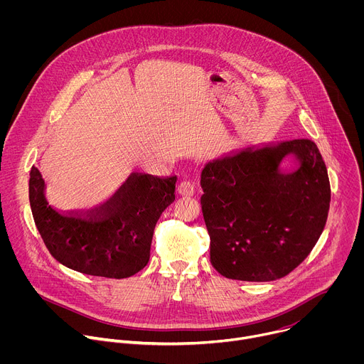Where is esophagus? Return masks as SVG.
I'll use <instances>...</instances> for the list:
<instances>
[{"label":"esophagus","instance_id":"obj_1","mask_svg":"<svg viewBox=\"0 0 364 364\" xmlns=\"http://www.w3.org/2000/svg\"><path fill=\"white\" fill-rule=\"evenodd\" d=\"M196 193V187L191 181L188 180H183L180 184H178V194L181 196H193Z\"/></svg>","mask_w":364,"mask_h":364}]
</instances>
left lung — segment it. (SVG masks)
Here are the masks:
<instances>
[{
    "label": "left lung",
    "instance_id": "1",
    "mask_svg": "<svg viewBox=\"0 0 364 364\" xmlns=\"http://www.w3.org/2000/svg\"><path fill=\"white\" fill-rule=\"evenodd\" d=\"M287 154L300 167L282 173L279 164ZM200 183L210 262L229 279L265 282L288 275L324 230L331 188L311 139L225 155L205 164Z\"/></svg>",
    "mask_w": 364,
    "mask_h": 364
}]
</instances>
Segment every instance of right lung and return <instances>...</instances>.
I'll return each instance as SVG.
<instances>
[{"label":"right lung","instance_id":"1","mask_svg":"<svg viewBox=\"0 0 364 364\" xmlns=\"http://www.w3.org/2000/svg\"><path fill=\"white\" fill-rule=\"evenodd\" d=\"M177 176L134 173L107 201L87 212L62 213L44 197V180L33 167L28 198L37 230L56 261L93 277L128 278L149 261L155 225L176 200Z\"/></svg>","mask_w":364,"mask_h":364}]
</instances>
